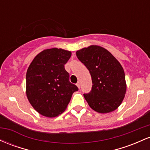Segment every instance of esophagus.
<instances>
[{"label":"esophagus","instance_id":"obj_1","mask_svg":"<svg viewBox=\"0 0 150 150\" xmlns=\"http://www.w3.org/2000/svg\"><path fill=\"white\" fill-rule=\"evenodd\" d=\"M76 85L77 86V87H78L79 89H80V82H77V83L76 84Z\"/></svg>","mask_w":150,"mask_h":150}]
</instances>
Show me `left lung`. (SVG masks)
<instances>
[{
  "instance_id": "1",
  "label": "left lung",
  "mask_w": 150,
  "mask_h": 150,
  "mask_svg": "<svg viewBox=\"0 0 150 150\" xmlns=\"http://www.w3.org/2000/svg\"><path fill=\"white\" fill-rule=\"evenodd\" d=\"M76 55L92 77V89L84 94L89 106L101 113L116 110L126 92L124 70L119 62L109 51L99 46L84 48L77 51Z\"/></svg>"
}]
</instances>
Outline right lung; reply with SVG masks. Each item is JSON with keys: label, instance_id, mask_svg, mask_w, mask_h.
<instances>
[{"label": "right lung", "instance_id": "obj_1", "mask_svg": "<svg viewBox=\"0 0 150 150\" xmlns=\"http://www.w3.org/2000/svg\"><path fill=\"white\" fill-rule=\"evenodd\" d=\"M71 52L46 49L34 58L26 75V93L30 103L40 114L56 117L65 111L72 94L78 90L69 80L64 65Z\"/></svg>", "mask_w": 150, "mask_h": 150}]
</instances>
